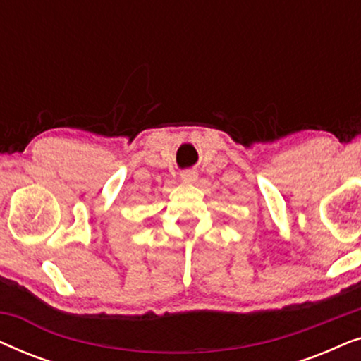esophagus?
I'll return each instance as SVG.
<instances>
[{"label": "esophagus", "mask_w": 361, "mask_h": 361, "mask_svg": "<svg viewBox=\"0 0 361 361\" xmlns=\"http://www.w3.org/2000/svg\"><path fill=\"white\" fill-rule=\"evenodd\" d=\"M197 177H199V174H197V171H194V169L182 171V174H180V179L184 182H195Z\"/></svg>", "instance_id": "1"}]
</instances>
